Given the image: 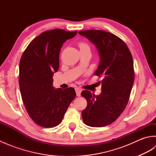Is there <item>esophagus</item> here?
I'll return each instance as SVG.
<instances>
[{"label":"esophagus","mask_w":156,"mask_h":156,"mask_svg":"<svg viewBox=\"0 0 156 156\" xmlns=\"http://www.w3.org/2000/svg\"><path fill=\"white\" fill-rule=\"evenodd\" d=\"M81 92H82L81 88H76V96H77V97H80V96L81 95Z\"/></svg>","instance_id":"esophagus-1"}]
</instances>
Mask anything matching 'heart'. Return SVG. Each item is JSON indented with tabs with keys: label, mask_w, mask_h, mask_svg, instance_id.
Segmentation results:
<instances>
[{
	"label": "heart",
	"mask_w": 156,
	"mask_h": 156,
	"mask_svg": "<svg viewBox=\"0 0 156 156\" xmlns=\"http://www.w3.org/2000/svg\"><path fill=\"white\" fill-rule=\"evenodd\" d=\"M79 48H80V49H90V47L88 44L85 42H80L79 43Z\"/></svg>",
	"instance_id": "b5f03b06"
}]
</instances>
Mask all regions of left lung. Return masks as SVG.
Wrapping results in <instances>:
<instances>
[{
	"label": "left lung",
	"instance_id": "1",
	"mask_svg": "<svg viewBox=\"0 0 156 156\" xmlns=\"http://www.w3.org/2000/svg\"><path fill=\"white\" fill-rule=\"evenodd\" d=\"M78 34L98 49L100 64L94 75L103 78L99 95L82 92L87 101L82 117L90 127H104L117 120L128 103L135 77L133 58L125 43L111 33L87 30Z\"/></svg>",
	"mask_w": 156,
	"mask_h": 156
}]
</instances>
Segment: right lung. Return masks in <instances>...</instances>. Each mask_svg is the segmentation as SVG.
Masks as SVG:
<instances>
[{
  "label": "right lung",
  "mask_w": 156,
  "mask_h": 156,
  "mask_svg": "<svg viewBox=\"0 0 156 156\" xmlns=\"http://www.w3.org/2000/svg\"><path fill=\"white\" fill-rule=\"evenodd\" d=\"M77 34L61 29L46 31L26 48L19 63V83L23 103L29 117L43 127H54L62 122L71 102L74 88L62 90L53 87L58 72L63 44Z\"/></svg>",
  "instance_id": "add662e5"
}]
</instances>
